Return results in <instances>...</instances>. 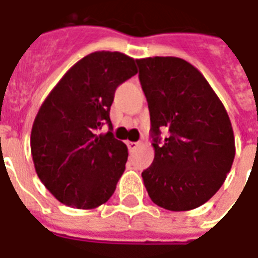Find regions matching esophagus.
Wrapping results in <instances>:
<instances>
[{
    "mask_svg": "<svg viewBox=\"0 0 258 258\" xmlns=\"http://www.w3.org/2000/svg\"><path fill=\"white\" fill-rule=\"evenodd\" d=\"M139 147H140V143H133V141H129V143H127V148H129L131 152H135Z\"/></svg>",
    "mask_w": 258,
    "mask_h": 258,
    "instance_id": "obj_1",
    "label": "esophagus"
}]
</instances>
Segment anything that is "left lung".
<instances>
[{"label":"left lung","mask_w":258,"mask_h":258,"mask_svg":"<svg viewBox=\"0 0 258 258\" xmlns=\"http://www.w3.org/2000/svg\"><path fill=\"white\" fill-rule=\"evenodd\" d=\"M148 102L154 162L143 171L155 204L168 211L200 207L223 185L235 156L228 114L205 77L177 57L136 59ZM169 136L162 139L161 132Z\"/></svg>","instance_id":"obj_1"}]
</instances>
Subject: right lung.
Listing matches in <instances>:
<instances>
[{
  "instance_id": "add662e5",
  "label": "right lung",
  "mask_w": 258,
  "mask_h": 258,
  "mask_svg": "<svg viewBox=\"0 0 258 258\" xmlns=\"http://www.w3.org/2000/svg\"><path fill=\"white\" fill-rule=\"evenodd\" d=\"M137 73L135 59L95 51L75 63L35 117L31 154L47 190L62 204L92 210L113 196L127 148L113 135L110 107L119 84ZM104 124L107 134H99Z\"/></svg>"
}]
</instances>
